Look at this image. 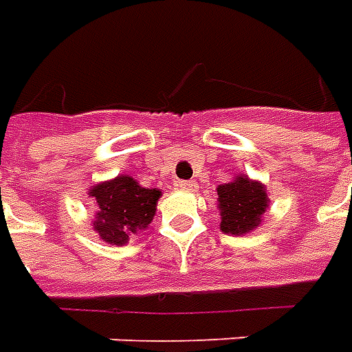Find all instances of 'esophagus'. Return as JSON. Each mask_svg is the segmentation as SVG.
<instances>
[{"instance_id": "1", "label": "esophagus", "mask_w": 352, "mask_h": 352, "mask_svg": "<svg viewBox=\"0 0 352 352\" xmlns=\"http://www.w3.org/2000/svg\"><path fill=\"white\" fill-rule=\"evenodd\" d=\"M175 186L179 190H194V188H196V183H194V181H177Z\"/></svg>"}]
</instances>
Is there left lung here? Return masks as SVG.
Returning <instances> with one entry per match:
<instances>
[{
	"mask_svg": "<svg viewBox=\"0 0 352 352\" xmlns=\"http://www.w3.org/2000/svg\"><path fill=\"white\" fill-rule=\"evenodd\" d=\"M217 194L223 232L238 236L261 225V215L269 204L261 183L238 177L232 183L219 184Z\"/></svg>",
	"mask_w": 352,
	"mask_h": 352,
	"instance_id": "left-lung-1",
	"label": "left lung"
}]
</instances>
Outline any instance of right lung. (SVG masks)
<instances>
[{"label": "right lung", "mask_w": 352, "mask_h": 352, "mask_svg": "<svg viewBox=\"0 0 352 352\" xmlns=\"http://www.w3.org/2000/svg\"><path fill=\"white\" fill-rule=\"evenodd\" d=\"M91 196L99 211L93 221L95 230L108 244H125L129 234L151 225L156 213V201L162 196L156 188H142L131 177L122 175L97 184Z\"/></svg>", "instance_id": "1"}]
</instances>
